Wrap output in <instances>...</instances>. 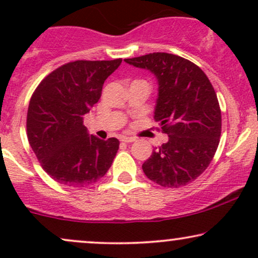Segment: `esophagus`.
I'll return each mask as SVG.
<instances>
[{
  "label": "esophagus",
  "mask_w": 258,
  "mask_h": 258,
  "mask_svg": "<svg viewBox=\"0 0 258 258\" xmlns=\"http://www.w3.org/2000/svg\"><path fill=\"white\" fill-rule=\"evenodd\" d=\"M136 138L135 137H122L121 138V142H123V143H132V142H135Z\"/></svg>",
  "instance_id": "1"
}]
</instances>
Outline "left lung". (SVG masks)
<instances>
[{
  "mask_svg": "<svg viewBox=\"0 0 258 258\" xmlns=\"http://www.w3.org/2000/svg\"><path fill=\"white\" fill-rule=\"evenodd\" d=\"M158 78L154 119L168 136L167 143L143 164L144 173L165 188H179L209 167L220 144L221 108L206 74L188 59L170 53H149L125 59Z\"/></svg>",
  "mask_w": 258,
  "mask_h": 258,
  "instance_id": "1",
  "label": "left lung"
}]
</instances>
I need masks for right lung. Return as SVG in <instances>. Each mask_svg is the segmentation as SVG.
Masks as SVG:
<instances>
[{
  "instance_id": "1",
  "label": "right lung",
  "mask_w": 258,
  "mask_h": 258,
  "mask_svg": "<svg viewBox=\"0 0 258 258\" xmlns=\"http://www.w3.org/2000/svg\"><path fill=\"white\" fill-rule=\"evenodd\" d=\"M121 61H70L48 74L32 93L26 115L29 143L43 170L60 184L88 186L111 166L119 139L88 136L84 116Z\"/></svg>"
}]
</instances>
